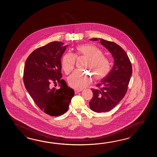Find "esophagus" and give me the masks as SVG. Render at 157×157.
Masks as SVG:
<instances>
[{
	"mask_svg": "<svg viewBox=\"0 0 157 157\" xmlns=\"http://www.w3.org/2000/svg\"><path fill=\"white\" fill-rule=\"evenodd\" d=\"M82 90H79V89H75V94L78 93L80 91H81Z\"/></svg>",
	"mask_w": 157,
	"mask_h": 157,
	"instance_id": "34e87169",
	"label": "esophagus"
}]
</instances>
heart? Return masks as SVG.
Listing matches in <instances>:
<instances>
[{"instance_id":"obj_1","label":"heart","mask_w":157,"mask_h":157,"mask_svg":"<svg viewBox=\"0 0 157 157\" xmlns=\"http://www.w3.org/2000/svg\"><path fill=\"white\" fill-rule=\"evenodd\" d=\"M87 58L85 68L91 71L97 80L103 79L110 72L111 64L109 60L104 56L103 52L93 44H83L76 47L75 53H67L62 59V67L66 74L73 70L75 66L76 57ZM93 78V75L80 71H75L68 78L70 86L76 89H81L90 84Z\"/></svg>"}]
</instances>
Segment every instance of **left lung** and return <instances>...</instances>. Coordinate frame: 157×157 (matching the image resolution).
Masks as SVG:
<instances>
[{
	"instance_id": "8db88e82",
	"label": "left lung",
	"mask_w": 157,
	"mask_h": 157,
	"mask_svg": "<svg viewBox=\"0 0 157 157\" xmlns=\"http://www.w3.org/2000/svg\"><path fill=\"white\" fill-rule=\"evenodd\" d=\"M100 43L112 54L114 65L107 76L91 89L93 97L89 102L90 109L95 112H107L116 107L126 93L132 75V65L126 52L117 44L99 39ZM90 40L97 41V38Z\"/></svg>"
}]
</instances>
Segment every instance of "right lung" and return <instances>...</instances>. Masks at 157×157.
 I'll use <instances>...</instances> for the list:
<instances>
[{
	"label": "right lung",
	"mask_w": 157,
	"mask_h": 157,
	"mask_svg": "<svg viewBox=\"0 0 157 157\" xmlns=\"http://www.w3.org/2000/svg\"><path fill=\"white\" fill-rule=\"evenodd\" d=\"M53 41L34 50L26 60L24 71L25 87L37 107L51 116L67 112L74 90L62 80L60 59L66 46ZM59 83V90L52 87Z\"/></svg>",
	"instance_id": "add662e5"
}]
</instances>
